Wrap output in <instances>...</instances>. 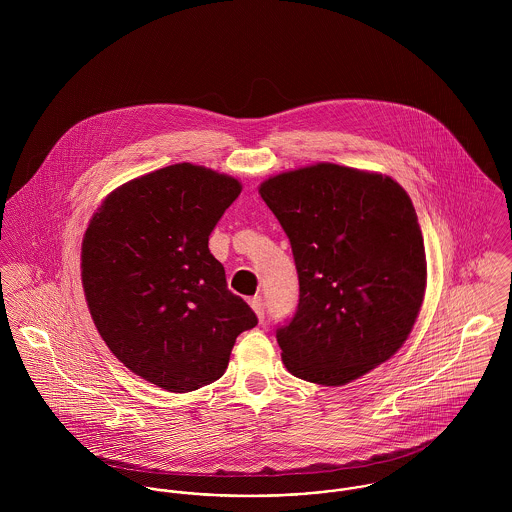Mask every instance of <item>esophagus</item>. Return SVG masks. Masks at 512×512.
<instances>
[{
  "mask_svg": "<svg viewBox=\"0 0 512 512\" xmlns=\"http://www.w3.org/2000/svg\"><path fill=\"white\" fill-rule=\"evenodd\" d=\"M250 305H252V309L256 311L260 323H264V319H266V307H264L262 297H252V299H250Z\"/></svg>",
  "mask_w": 512,
  "mask_h": 512,
  "instance_id": "obj_1",
  "label": "esophagus"
}]
</instances>
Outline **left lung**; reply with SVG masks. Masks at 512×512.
Segmentation results:
<instances>
[{"instance_id":"1","label":"left lung","mask_w":512,"mask_h":512,"mask_svg":"<svg viewBox=\"0 0 512 512\" xmlns=\"http://www.w3.org/2000/svg\"><path fill=\"white\" fill-rule=\"evenodd\" d=\"M260 195L292 244L299 301L276 329L284 365L341 386L408 339L426 292V250L408 193L390 177L317 163L270 177Z\"/></svg>"}]
</instances>
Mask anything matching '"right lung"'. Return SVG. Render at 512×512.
Listing matches in <instances>:
<instances>
[{
    "instance_id": "1",
    "label": "right lung",
    "mask_w": 512,
    "mask_h": 512,
    "mask_svg": "<svg viewBox=\"0 0 512 512\" xmlns=\"http://www.w3.org/2000/svg\"><path fill=\"white\" fill-rule=\"evenodd\" d=\"M242 185L177 163L112 191L82 240V288L114 357L169 392L224 374L236 337L258 323L226 288L209 236Z\"/></svg>"
}]
</instances>
